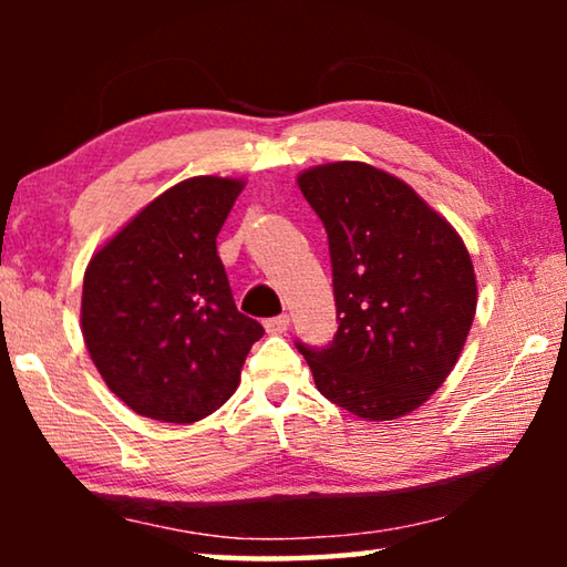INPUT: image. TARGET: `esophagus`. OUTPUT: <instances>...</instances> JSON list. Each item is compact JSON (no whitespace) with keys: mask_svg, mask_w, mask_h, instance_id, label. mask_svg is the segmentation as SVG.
I'll use <instances>...</instances> for the list:
<instances>
[{"mask_svg":"<svg viewBox=\"0 0 567 567\" xmlns=\"http://www.w3.org/2000/svg\"><path fill=\"white\" fill-rule=\"evenodd\" d=\"M287 328H290V315H277V318L265 320V330L270 334H282Z\"/></svg>","mask_w":567,"mask_h":567,"instance_id":"esophagus-1","label":"esophagus"}]
</instances>
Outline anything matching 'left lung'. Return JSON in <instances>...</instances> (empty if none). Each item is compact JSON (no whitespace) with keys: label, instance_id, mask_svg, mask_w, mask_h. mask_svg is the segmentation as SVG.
Segmentation results:
<instances>
[{"label":"left lung","instance_id":"8db88e82","mask_svg":"<svg viewBox=\"0 0 567 567\" xmlns=\"http://www.w3.org/2000/svg\"><path fill=\"white\" fill-rule=\"evenodd\" d=\"M328 233L338 332L297 340L315 385L364 420H395L443 385L475 318V272L463 239L405 182L364 162L300 175Z\"/></svg>","mask_w":567,"mask_h":567}]
</instances>
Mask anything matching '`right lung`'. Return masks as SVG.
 Here are the masks:
<instances>
[{
    "instance_id": "obj_1",
    "label": "right lung",
    "mask_w": 567,
    "mask_h": 567,
    "mask_svg": "<svg viewBox=\"0 0 567 567\" xmlns=\"http://www.w3.org/2000/svg\"><path fill=\"white\" fill-rule=\"evenodd\" d=\"M239 192L243 182L227 177L179 182L120 229L84 272V342L110 390L137 415H213L265 334L237 310L217 255Z\"/></svg>"
}]
</instances>
